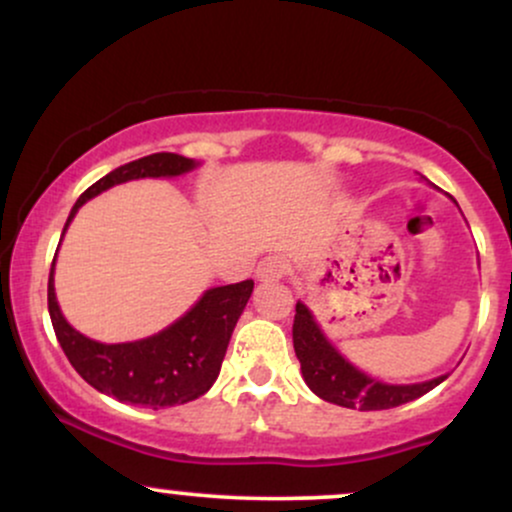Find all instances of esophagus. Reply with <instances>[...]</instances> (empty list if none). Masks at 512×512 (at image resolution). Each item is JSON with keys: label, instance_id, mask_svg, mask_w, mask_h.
Here are the masks:
<instances>
[{"label": "esophagus", "instance_id": "1", "mask_svg": "<svg viewBox=\"0 0 512 512\" xmlns=\"http://www.w3.org/2000/svg\"><path fill=\"white\" fill-rule=\"evenodd\" d=\"M289 274V260L281 255H269L257 264V279L260 281H279Z\"/></svg>", "mask_w": 512, "mask_h": 512}]
</instances>
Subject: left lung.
<instances>
[{
  "instance_id": "obj_1",
  "label": "left lung",
  "mask_w": 512,
  "mask_h": 512,
  "mask_svg": "<svg viewBox=\"0 0 512 512\" xmlns=\"http://www.w3.org/2000/svg\"><path fill=\"white\" fill-rule=\"evenodd\" d=\"M293 349L301 361V373L310 390L325 402L339 404L346 409L380 411L399 407V404H407L411 399L426 395L448 378V375H440L436 380L419 385H387L368 378L366 373H361L346 358L339 356V351L327 342L303 303H296Z\"/></svg>"
}]
</instances>
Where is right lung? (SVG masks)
I'll use <instances>...</instances> for the list:
<instances>
[{
  "label": "right lung",
  "instance_id": "add662e5",
  "mask_svg": "<svg viewBox=\"0 0 512 512\" xmlns=\"http://www.w3.org/2000/svg\"><path fill=\"white\" fill-rule=\"evenodd\" d=\"M192 158L178 154H151L115 168L105 178L93 182L76 199L64 231L72 223L81 204L101 195L108 187L139 178H173L195 168ZM62 231V236H64ZM55 260H52L48 281V310L57 342L69 358L76 373L103 395H110L125 404H142L149 409L175 407L192 402L219 378V370L231 342L233 327L250 301L252 279L240 284L216 286L199 301L154 337L127 344H101L76 332L64 320L55 298Z\"/></svg>",
  "mask_w": 512,
  "mask_h": 512
}]
</instances>
